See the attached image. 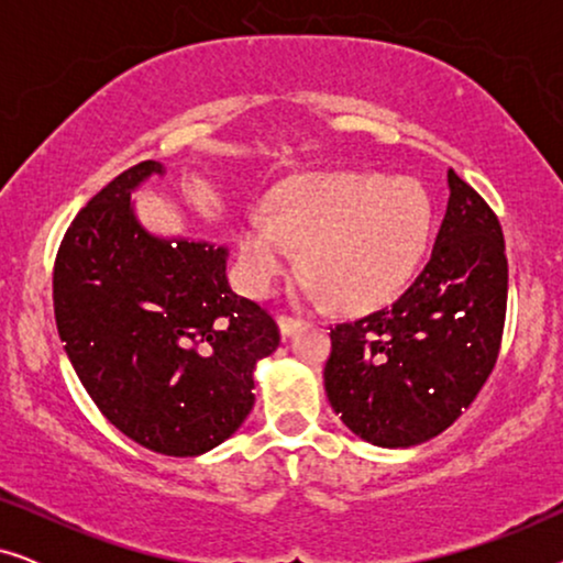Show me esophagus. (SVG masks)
Instances as JSON below:
<instances>
[{
  "label": "esophagus",
  "instance_id": "obj_1",
  "mask_svg": "<svg viewBox=\"0 0 563 563\" xmlns=\"http://www.w3.org/2000/svg\"><path fill=\"white\" fill-rule=\"evenodd\" d=\"M299 325H302V318H297V314H279L282 335H291Z\"/></svg>",
  "mask_w": 563,
  "mask_h": 563
}]
</instances>
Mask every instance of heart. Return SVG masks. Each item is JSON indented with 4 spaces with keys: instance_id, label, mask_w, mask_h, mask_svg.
Listing matches in <instances>:
<instances>
[{
    "instance_id": "heart-1",
    "label": "heart",
    "mask_w": 563,
    "mask_h": 563,
    "mask_svg": "<svg viewBox=\"0 0 563 563\" xmlns=\"http://www.w3.org/2000/svg\"><path fill=\"white\" fill-rule=\"evenodd\" d=\"M433 207L422 184L407 176L305 174L284 181L268 212L243 222L241 274L253 297H266L299 264L335 302L372 310L389 302L426 253Z\"/></svg>"
}]
</instances>
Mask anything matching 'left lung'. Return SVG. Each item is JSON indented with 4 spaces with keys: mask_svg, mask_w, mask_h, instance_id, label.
<instances>
[{
    "mask_svg": "<svg viewBox=\"0 0 563 563\" xmlns=\"http://www.w3.org/2000/svg\"><path fill=\"white\" fill-rule=\"evenodd\" d=\"M433 253L402 297L330 328L325 391L353 433L407 449L443 433L479 395L503 345L505 235L479 191L449 172Z\"/></svg>",
    "mask_w": 563,
    "mask_h": 563,
    "instance_id": "obj_1",
    "label": "left lung"
}]
</instances>
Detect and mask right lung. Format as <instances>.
Returning a JSON list of instances; mask_svg holds the SVG:
<instances>
[{
	"instance_id": "1",
	"label": "right lung",
	"mask_w": 563,
	"mask_h": 563,
	"mask_svg": "<svg viewBox=\"0 0 563 563\" xmlns=\"http://www.w3.org/2000/svg\"><path fill=\"white\" fill-rule=\"evenodd\" d=\"M161 172L141 161L81 207L56 253L53 310L99 412L145 449L199 456L249 418L253 366L282 335L230 289L225 249L137 225L130 191Z\"/></svg>"
}]
</instances>
